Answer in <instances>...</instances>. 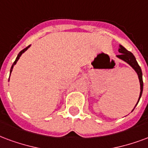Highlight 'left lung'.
I'll return each mask as SVG.
<instances>
[{
	"label": "left lung",
	"instance_id": "8db88e82",
	"mask_svg": "<svg viewBox=\"0 0 148 148\" xmlns=\"http://www.w3.org/2000/svg\"><path fill=\"white\" fill-rule=\"evenodd\" d=\"M119 52L121 53L120 55H118L117 57L120 59V60H123L125 62H126L128 64H130L132 68L134 69V71L136 72V74L138 75L139 81H140V96H139V99L137 101V103H139V100L140 99L141 96H142V92H143V87H144V83H143V76H142V71H141L140 66H139L138 63L136 62L135 56H133L132 52H129L128 50L125 49L122 45H119ZM137 103L136 104V106L137 105ZM136 106L134 108H136ZM133 108V110H134Z\"/></svg>",
	"mask_w": 148,
	"mask_h": 148
}]
</instances>
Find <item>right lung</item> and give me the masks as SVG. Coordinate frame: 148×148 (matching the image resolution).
Listing matches in <instances>:
<instances>
[{"instance_id": "right-lung-1", "label": "right lung", "mask_w": 148, "mask_h": 148, "mask_svg": "<svg viewBox=\"0 0 148 148\" xmlns=\"http://www.w3.org/2000/svg\"><path fill=\"white\" fill-rule=\"evenodd\" d=\"M29 46H30V45H29V46H27V48H25V49H23V50H22L21 52H19V53H18V56H17V57H16V60H15V62H14V63H13L12 66V67H11V70H10V75H11V73H12V71L13 66H14L16 65V63H17V61H18V59H19V57H20V56H22V54H23V52H26V51H27V49H29ZM9 77H10V76H9Z\"/></svg>"}]
</instances>
